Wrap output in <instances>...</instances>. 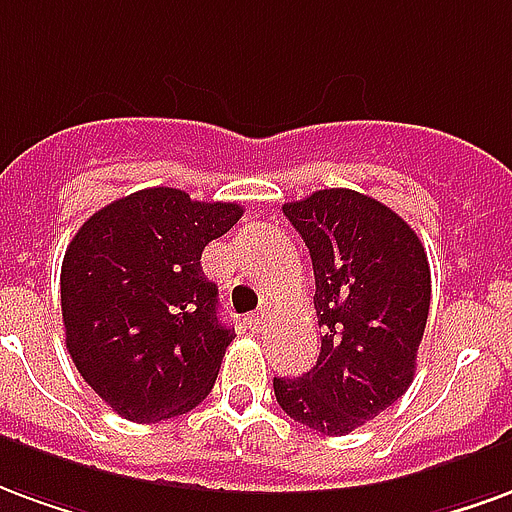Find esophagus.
Segmentation results:
<instances>
[{
	"label": "esophagus",
	"mask_w": 512,
	"mask_h": 512,
	"mask_svg": "<svg viewBox=\"0 0 512 512\" xmlns=\"http://www.w3.org/2000/svg\"><path fill=\"white\" fill-rule=\"evenodd\" d=\"M264 324H267V313L264 311H256L248 316V327H251V330H261Z\"/></svg>",
	"instance_id": "1"
}]
</instances>
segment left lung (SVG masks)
I'll list each match as a JSON object with an SVG mask.
<instances>
[{
    "mask_svg": "<svg viewBox=\"0 0 512 512\" xmlns=\"http://www.w3.org/2000/svg\"><path fill=\"white\" fill-rule=\"evenodd\" d=\"M308 245L322 352L308 374L272 379L294 423L343 436L409 390L423 341L431 270L412 226L349 188L283 204Z\"/></svg>",
    "mask_w": 512,
    "mask_h": 512,
    "instance_id": "left-lung-1",
    "label": "left lung"
}]
</instances>
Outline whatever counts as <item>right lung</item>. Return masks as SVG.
<instances>
[{"label": "right lung", "mask_w": 512, "mask_h": 512, "mask_svg": "<svg viewBox=\"0 0 512 512\" xmlns=\"http://www.w3.org/2000/svg\"><path fill=\"white\" fill-rule=\"evenodd\" d=\"M240 218L231 201L147 188L95 212L67 245V352L125 420L158 423L210 395L234 330L220 322L201 251Z\"/></svg>", "instance_id": "add662e5"}]
</instances>
